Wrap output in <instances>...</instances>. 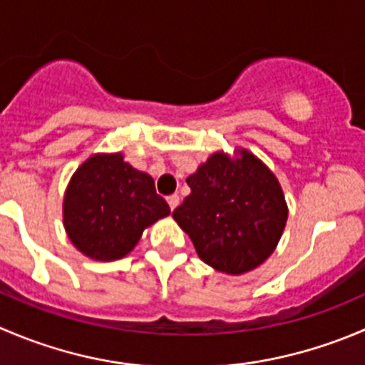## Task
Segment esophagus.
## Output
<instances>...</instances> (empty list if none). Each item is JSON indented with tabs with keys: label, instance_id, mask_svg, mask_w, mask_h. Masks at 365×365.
Masks as SVG:
<instances>
[{
	"label": "esophagus",
	"instance_id": "esophagus-1",
	"mask_svg": "<svg viewBox=\"0 0 365 365\" xmlns=\"http://www.w3.org/2000/svg\"><path fill=\"white\" fill-rule=\"evenodd\" d=\"M168 203H169V208H171V210H175V208L180 205V196L173 194V196L168 197Z\"/></svg>",
	"mask_w": 365,
	"mask_h": 365
}]
</instances>
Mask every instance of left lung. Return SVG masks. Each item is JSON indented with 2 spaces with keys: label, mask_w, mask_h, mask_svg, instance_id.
Here are the masks:
<instances>
[{
  "label": "left lung",
  "mask_w": 365,
  "mask_h": 365,
  "mask_svg": "<svg viewBox=\"0 0 365 365\" xmlns=\"http://www.w3.org/2000/svg\"><path fill=\"white\" fill-rule=\"evenodd\" d=\"M187 185L190 194L173 217L205 264L242 274L274 251L287 222V205L278 180L253 155L240 151L239 160L212 155Z\"/></svg>",
  "instance_id": "left-lung-1"
}]
</instances>
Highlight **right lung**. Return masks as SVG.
Returning a JSON list of instances; mask_svg holds the SVG:
<instances>
[{
  "label": "right lung",
  "instance_id": "right-lung-1",
  "mask_svg": "<svg viewBox=\"0 0 365 365\" xmlns=\"http://www.w3.org/2000/svg\"><path fill=\"white\" fill-rule=\"evenodd\" d=\"M169 212L153 178L126 164L121 153L88 158L74 173L63 197L67 235L96 260L125 257L144 228Z\"/></svg>",
  "mask_w": 365,
  "mask_h": 365
}]
</instances>
